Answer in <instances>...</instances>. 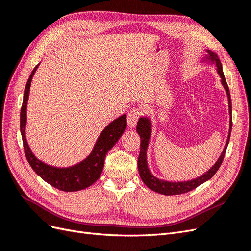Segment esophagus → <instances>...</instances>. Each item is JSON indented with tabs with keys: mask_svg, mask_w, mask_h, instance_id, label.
<instances>
[{
	"mask_svg": "<svg viewBox=\"0 0 251 251\" xmlns=\"http://www.w3.org/2000/svg\"><path fill=\"white\" fill-rule=\"evenodd\" d=\"M141 116V110L139 108H133L127 113V126L130 128H133L137 125V121Z\"/></svg>",
	"mask_w": 251,
	"mask_h": 251,
	"instance_id": "34e87169",
	"label": "esophagus"
}]
</instances>
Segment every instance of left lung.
<instances>
[{"instance_id":"obj_1","label":"left lung","mask_w":251,"mask_h":251,"mask_svg":"<svg viewBox=\"0 0 251 251\" xmlns=\"http://www.w3.org/2000/svg\"><path fill=\"white\" fill-rule=\"evenodd\" d=\"M207 55H205L204 57V62H209L211 64H215L217 66V72L221 77V82L226 91L227 97H228V108H229V114L231 116V100H230V93H229V89L228 86H227V82L224 77V73L222 69V65L218 55L215 52H212L210 50H206ZM231 126H232V120L230 117L229 120V133H228V138H227L226 144L224 147V150L222 151L221 156L219 157L218 161L214 164V166L203 174L202 176L189 180V181H182V182H170V181H164L161 179L156 178L153 174H151L149 170L148 166V161H147V150L149 147V142H150V137H151V119L149 117H140L137 126H136V131L140 136V153L138 157V171L140 178L143 181V183L146 184L150 189L154 191L158 194H162L165 196H173V195H180V194H184L193 191L196 187H198L201 185L204 182H206L209 180L214 175L217 173L220 166H221L223 159L225 156V151L227 149V146H228L229 138H230V133H231Z\"/></svg>"}]
</instances>
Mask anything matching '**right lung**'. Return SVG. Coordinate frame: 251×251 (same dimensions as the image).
<instances>
[{"instance_id":"right-lung-1","label":"right lung","mask_w":251,"mask_h":251,"mask_svg":"<svg viewBox=\"0 0 251 251\" xmlns=\"http://www.w3.org/2000/svg\"><path fill=\"white\" fill-rule=\"evenodd\" d=\"M39 65L35 66L28 78L21 109L20 126L26 158L33 171L51 186L63 192L81 191V189H85L92 185L100 177L105 155L115 146V143L126 128V115L124 114L117 119L113 120L111 124L103 128L100 137L96 140L92 151L85 160L80 161L79 163L69 166V168H56V166H52L39 160L32 153V151L30 150L25 133L27 124V102L29 98L30 86H31L32 77Z\"/></svg>"}]
</instances>
